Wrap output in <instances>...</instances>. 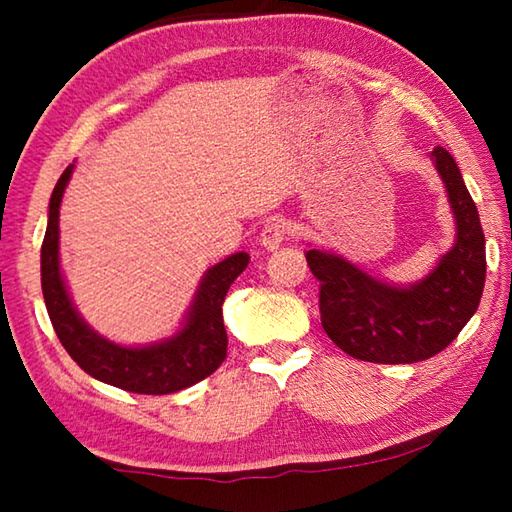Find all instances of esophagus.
<instances>
[{
	"mask_svg": "<svg viewBox=\"0 0 512 512\" xmlns=\"http://www.w3.org/2000/svg\"><path fill=\"white\" fill-rule=\"evenodd\" d=\"M289 235H291V225L284 219H280V216H273V219H268L264 223L262 232H259V241H262L264 248L275 250L282 241L289 239Z\"/></svg>",
	"mask_w": 512,
	"mask_h": 512,
	"instance_id": "34e87169",
	"label": "esophagus"
}]
</instances>
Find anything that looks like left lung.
<instances>
[{
    "label": "left lung",
    "instance_id": "obj_1",
    "mask_svg": "<svg viewBox=\"0 0 512 512\" xmlns=\"http://www.w3.org/2000/svg\"><path fill=\"white\" fill-rule=\"evenodd\" d=\"M436 169L456 214V244L433 273L411 289H395L336 255L309 250L320 280V323L339 348L370 363H415L443 352L479 307L485 284V237L461 171L443 146Z\"/></svg>",
    "mask_w": 512,
    "mask_h": 512
}]
</instances>
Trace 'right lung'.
<instances>
[{
  "label": "right lung",
  "instance_id": "add662e5",
  "mask_svg": "<svg viewBox=\"0 0 512 512\" xmlns=\"http://www.w3.org/2000/svg\"><path fill=\"white\" fill-rule=\"evenodd\" d=\"M72 167L58 178L49 201V223L42 241V296L63 348L94 379L128 393L167 395L194 386L221 366L228 350L221 305L230 284L244 273L248 255L237 253L207 271L183 332L151 348H121L94 334L76 314L58 268V207Z\"/></svg>",
  "mask_w": 512,
  "mask_h": 512
}]
</instances>
